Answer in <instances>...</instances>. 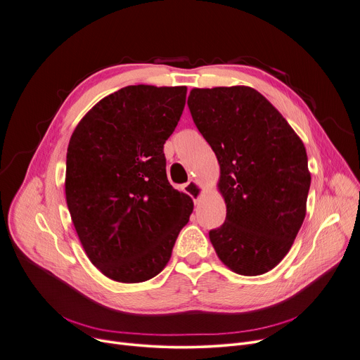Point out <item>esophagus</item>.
Here are the masks:
<instances>
[{
	"label": "esophagus",
	"mask_w": 360,
	"mask_h": 360,
	"mask_svg": "<svg viewBox=\"0 0 360 360\" xmlns=\"http://www.w3.org/2000/svg\"><path fill=\"white\" fill-rule=\"evenodd\" d=\"M184 192L188 193L189 197L193 200L195 205H197V204L200 202L201 197H202L204 189H202L201 184H198L197 181H191V182H188V184L184 185Z\"/></svg>",
	"instance_id": "34e87169"
}]
</instances>
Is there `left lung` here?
Wrapping results in <instances>:
<instances>
[{
	"mask_svg": "<svg viewBox=\"0 0 360 360\" xmlns=\"http://www.w3.org/2000/svg\"><path fill=\"white\" fill-rule=\"evenodd\" d=\"M188 108L221 169L226 217L210 231L215 252L241 276L264 274L288 252L306 217V148L251 87L192 89Z\"/></svg>",
	"mask_w": 360,
	"mask_h": 360,
	"instance_id": "left-lung-1",
	"label": "left lung"
}]
</instances>
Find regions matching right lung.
<instances>
[{"instance_id": "add662e5", "label": "right lung", "mask_w": 360, "mask_h": 360, "mask_svg": "<svg viewBox=\"0 0 360 360\" xmlns=\"http://www.w3.org/2000/svg\"><path fill=\"white\" fill-rule=\"evenodd\" d=\"M186 87L126 86L77 124L66 159V200L91 263L120 283H142L168 264L193 210L167 178L163 143Z\"/></svg>"}]
</instances>
